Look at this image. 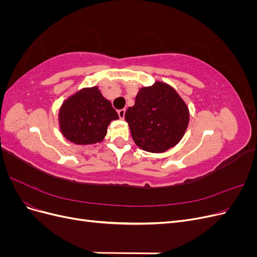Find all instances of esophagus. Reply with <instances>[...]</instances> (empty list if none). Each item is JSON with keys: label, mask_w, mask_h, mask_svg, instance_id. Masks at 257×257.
I'll use <instances>...</instances> for the list:
<instances>
[{"label": "esophagus", "mask_w": 257, "mask_h": 257, "mask_svg": "<svg viewBox=\"0 0 257 257\" xmlns=\"http://www.w3.org/2000/svg\"><path fill=\"white\" fill-rule=\"evenodd\" d=\"M118 114L120 119H124V115H125V109H120L118 110Z\"/></svg>", "instance_id": "obj_1"}]
</instances>
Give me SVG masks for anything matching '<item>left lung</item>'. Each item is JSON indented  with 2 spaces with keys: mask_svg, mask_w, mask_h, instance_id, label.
<instances>
[{
  "mask_svg": "<svg viewBox=\"0 0 257 257\" xmlns=\"http://www.w3.org/2000/svg\"><path fill=\"white\" fill-rule=\"evenodd\" d=\"M124 118L139 148L161 153L181 141L190 113L183 99L170 85L157 81L139 90L135 105L128 107Z\"/></svg>",
  "mask_w": 257,
  "mask_h": 257,
  "instance_id": "obj_1",
  "label": "left lung"
}]
</instances>
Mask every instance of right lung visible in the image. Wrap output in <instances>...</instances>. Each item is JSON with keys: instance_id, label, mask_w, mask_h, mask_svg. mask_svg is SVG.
<instances>
[{"instance_id": "add662e5", "label": "right lung", "mask_w": 257, "mask_h": 257, "mask_svg": "<svg viewBox=\"0 0 257 257\" xmlns=\"http://www.w3.org/2000/svg\"><path fill=\"white\" fill-rule=\"evenodd\" d=\"M116 119L118 113L97 87L82 89L68 97L59 112L62 134L77 145L102 142L110 121Z\"/></svg>"}]
</instances>
